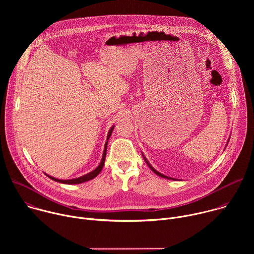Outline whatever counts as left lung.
<instances>
[{"label":"left lung","mask_w":254,"mask_h":254,"mask_svg":"<svg viewBox=\"0 0 254 254\" xmlns=\"http://www.w3.org/2000/svg\"><path fill=\"white\" fill-rule=\"evenodd\" d=\"M143 159H144V161H146V163H147V164H148V165H149V167H150V168H151V170H152V171H153V172H154V173H155V174H157V175H158V176H160V177H162V178H166V179H172V178H170V177H167V176H165V175H163V174H161V173H159V172H158V171H156V170H155V169H154V168H153V167H152V166H151V165H150V164H149V162H148V161H147V159H146V158H144V157H143ZM173 180H174V179H173Z\"/></svg>","instance_id":"obj_1"}]
</instances>
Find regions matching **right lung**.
<instances>
[{
	"label": "right lung",
	"instance_id": "1",
	"mask_svg": "<svg viewBox=\"0 0 254 254\" xmlns=\"http://www.w3.org/2000/svg\"><path fill=\"white\" fill-rule=\"evenodd\" d=\"M114 127H113L111 129H110V131H108V134H107V139L111 137V135H112V132H113V130H114ZM106 148H107V141L105 142V146H104V151H103V155H102V159H101V162H100V164H99V166L95 169V170H93L92 172H90V173H88V174H86V175H84V176H82V177H79V178H76V179H71V180H59V179H56V178H53V177H51V176H49V175H47L50 179H52L53 181H56V182H59V183H63V184H80V183H83V182H86V181H89V180H91V179H93V178H95L99 173H100V171L102 170V168H103V165H104V161H105V155H106Z\"/></svg>",
	"mask_w": 254,
	"mask_h": 254
}]
</instances>
